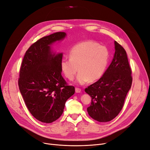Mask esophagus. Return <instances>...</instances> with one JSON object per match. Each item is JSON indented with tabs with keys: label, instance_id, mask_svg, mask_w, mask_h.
<instances>
[{
	"label": "esophagus",
	"instance_id": "obj_1",
	"mask_svg": "<svg viewBox=\"0 0 150 150\" xmlns=\"http://www.w3.org/2000/svg\"><path fill=\"white\" fill-rule=\"evenodd\" d=\"M75 92L76 93H81V89L79 88H75Z\"/></svg>",
	"mask_w": 150,
	"mask_h": 150
}]
</instances>
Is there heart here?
<instances>
[{
    "label": "heart",
    "mask_w": 150,
    "mask_h": 150,
    "mask_svg": "<svg viewBox=\"0 0 150 150\" xmlns=\"http://www.w3.org/2000/svg\"><path fill=\"white\" fill-rule=\"evenodd\" d=\"M69 58H63L60 67L65 77L73 80L79 69L76 82L84 84L99 80L105 73L110 61V51L94 41L77 43L70 50Z\"/></svg>",
    "instance_id": "obj_1"
}]
</instances>
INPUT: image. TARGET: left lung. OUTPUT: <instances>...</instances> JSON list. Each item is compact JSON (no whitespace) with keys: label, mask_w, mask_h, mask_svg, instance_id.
Instances as JSON below:
<instances>
[{"label":"left lung","mask_w":150,"mask_h":150,"mask_svg":"<svg viewBox=\"0 0 150 150\" xmlns=\"http://www.w3.org/2000/svg\"><path fill=\"white\" fill-rule=\"evenodd\" d=\"M115 49L113 59L105 72L98 81L85 89L91 97L88 113L99 122L111 121L120 113L132 85V70L126 52L116 41Z\"/></svg>","instance_id":"left-lung-1"}]
</instances>
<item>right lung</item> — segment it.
Instances as JSON below:
<instances>
[{
    "label": "right lung",
    "mask_w": 150,
    "mask_h": 150,
    "mask_svg": "<svg viewBox=\"0 0 150 150\" xmlns=\"http://www.w3.org/2000/svg\"><path fill=\"white\" fill-rule=\"evenodd\" d=\"M58 32L39 39L26 51L19 71L18 86L29 111L35 119L51 123L62 115L67 100L75 93L61 75L62 53L56 54L51 45L63 40Z\"/></svg>",
    "instance_id": "right-lung-1"
}]
</instances>
